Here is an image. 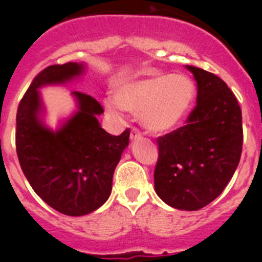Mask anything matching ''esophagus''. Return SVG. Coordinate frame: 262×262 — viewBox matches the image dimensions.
Masks as SVG:
<instances>
[{"label":"esophagus","mask_w":262,"mask_h":262,"mask_svg":"<svg viewBox=\"0 0 262 262\" xmlns=\"http://www.w3.org/2000/svg\"><path fill=\"white\" fill-rule=\"evenodd\" d=\"M140 136H142V133L139 131V128H136V127H131V133H129V138H131V140L140 138Z\"/></svg>","instance_id":"obj_1"}]
</instances>
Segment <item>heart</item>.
Returning a JSON list of instances; mask_svg holds the SVG:
<instances>
[{"label":"heart","mask_w":262,"mask_h":262,"mask_svg":"<svg viewBox=\"0 0 262 262\" xmlns=\"http://www.w3.org/2000/svg\"><path fill=\"white\" fill-rule=\"evenodd\" d=\"M195 97V85L187 76L164 73L120 86L115 100L105 101V108L119 117V106L134 114L152 133H164L177 126Z\"/></svg>","instance_id":"b5f03b06"}]
</instances>
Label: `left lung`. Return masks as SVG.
Instances as JSON below:
<instances>
[{"label":"left lung","mask_w":262,"mask_h":262,"mask_svg":"<svg viewBox=\"0 0 262 262\" xmlns=\"http://www.w3.org/2000/svg\"><path fill=\"white\" fill-rule=\"evenodd\" d=\"M198 86L185 126L157 138L155 190L174 209L195 211L222 194L239 165L242 108L216 75L186 66Z\"/></svg>","instance_id":"1"}]
</instances>
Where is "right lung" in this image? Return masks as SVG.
<instances>
[{"instance_id": "add662e5", "label": "right lung", "mask_w": 262, "mask_h": 262, "mask_svg": "<svg viewBox=\"0 0 262 262\" xmlns=\"http://www.w3.org/2000/svg\"><path fill=\"white\" fill-rule=\"evenodd\" d=\"M84 72V66L66 62L39 72L20 99L15 147L20 168L36 194L56 211L81 216L94 211L111 193L113 174L128 145L129 129L110 135L99 126L103 108L94 97L73 92L78 111L59 131L46 128L38 89L62 84Z\"/></svg>"}]
</instances>
